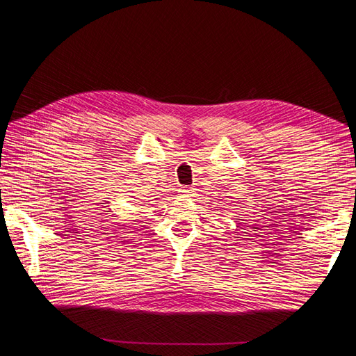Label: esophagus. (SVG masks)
I'll use <instances>...</instances> for the list:
<instances>
[{"label": "esophagus", "mask_w": 356, "mask_h": 356, "mask_svg": "<svg viewBox=\"0 0 356 356\" xmlns=\"http://www.w3.org/2000/svg\"><path fill=\"white\" fill-rule=\"evenodd\" d=\"M181 191H182V193H191V190H190L188 187H182Z\"/></svg>", "instance_id": "esophagus-1"}]
</instances>
